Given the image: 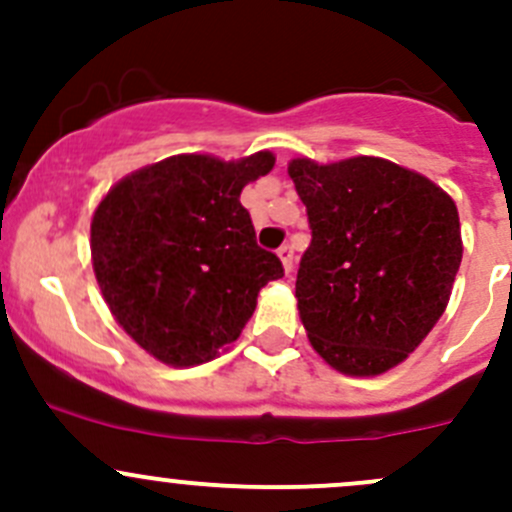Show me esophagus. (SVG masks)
I'll return each instance as SVG.
<instances>
[{"label":"esophagus","mask_w":512,"mask_h":512,"mask_svg":"<svg viewBox=\"0 0 512 512\" xmlns=\"http://www.w3.org/2000/svg\"><path fill=\"white\" fill-rule=\"evenodd\" d=\"M277 255H280L282 265H285V272H292V267H294V250H292V245H282L280 250H277Z\"/></svg>","instance_id":"esophagus-1"}]
</instances>
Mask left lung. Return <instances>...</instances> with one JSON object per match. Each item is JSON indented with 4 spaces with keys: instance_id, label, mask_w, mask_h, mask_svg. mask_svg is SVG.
<instances>
[{
    "instance_id": "obj_1",
    "label": "left lung",
    "mask_w": 512,
    "mask_h": 512,
    "mask_svg": "<svg viewBox=\"0 0 512 512\" xmlns=\"http://www.w3.org/2000/svg\"><path fill=\"white\" fill-rule=\"evenodd\" d=\"M287 173L312 227L294 289L309 344L347 376L394 369L451 299L463 257L456 203L386 158H292Z\"/></svg>"
}]
</instances>
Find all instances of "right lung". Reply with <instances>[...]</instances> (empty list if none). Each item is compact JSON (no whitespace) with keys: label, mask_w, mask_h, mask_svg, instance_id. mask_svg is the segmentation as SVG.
<instances>
[{"label":"right lung","mask_w":512,"mask_h":512,"mask_svg":"<svg viewBox=\"0 0 512 512\" xmlns=\"http://www.w3.org/2000/svg\"><path fill=\"white\" fill-rule=\"evenodd\" d=\"M275 168L270 151L240 160L180 153L118 180L91 220V262L123 332L168 366L225 352L285 275L255 240L240 193Z\"/></svg>","instance_id":"right-lung-1"}]
</instances>
